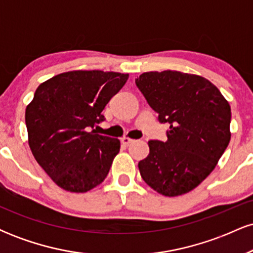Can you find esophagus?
<instances>
[{"mask_svg":"<svg viewBox=\"0 0 253 253\" xmlns=\"http://www.w3.org/2000/svg\"><path fill=\"white\" fill-rule=\"evenodd\" d=\"M132 141H133V139L128 138V136H123V138H121V143H123L124 145H129Z\"/></svg>","mask_w":253,"mask_h":253,"instance_id":"obj_1","label":"esophagus"}]
</instances>
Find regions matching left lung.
Listing matches in <instances>:
<instances>
[{"instance_id":"1","label":"left lung","mask_w":253,"mask_h":253,"mask_svg":"<svg viewBox=\"0 0 253 253\" xmlns=\"http://www.w3.org/2000/svg\"><path fill=\"white\" fill-rule=\"evenodd\" d=\"M135 84L159 121L170 126L167 141H149V156L138 164L140 175L164 196L189 193L215 169L228 146V101L205 77L185 72H144Z\"/></svg>"}]
</instances>
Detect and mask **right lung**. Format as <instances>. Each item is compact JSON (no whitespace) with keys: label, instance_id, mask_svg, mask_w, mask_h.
I'll return each instance as SVG.
<instances>
[{"label":"right lung","instance_id":"add662e5","mask_svg":"<svg viewBox=\"0 0 253 253\" xmlns=\"http://www.w3.org/2000/svg\"><path fill=\"white\" fill-rule=\"evenodd\" d=\"M128 74L74 70L38 86L26 107L28 145L38 164L58 187L86 193L104 181L120 140L92 129Z\"/></svg>","mask_w":253,"mask_h":253}]
</instances>
